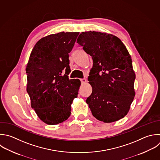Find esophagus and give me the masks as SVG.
Returning <instances> with one entry per match:
<instances>
[{"label":"esophagus","mask_w":160,"mask_h":160,"mask_svg":"<svg viewBox=\"0 0 160 160\" xmlns=\"http://www.w3.org/2000/svg\"><path fill=\"white\" fill-rule=\"evenodd\" d=\"M80 81H81V82L82 83H84V82H86V79H81Z\"/></svg>","instance_id":"esophagus-1"}]
</instances>
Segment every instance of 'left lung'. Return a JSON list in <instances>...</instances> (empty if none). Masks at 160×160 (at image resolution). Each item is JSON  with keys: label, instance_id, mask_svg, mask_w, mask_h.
<instances>
[{"label": "left lung", "instance_id": "1", "mask_svg": "<svg viewBox=\"0 0 160 160\" xmlns=\"http://www.w3.org/2000/svg\"><path fill=\"white\" fill-rule=\"evenodd\" d=\"M77 43L93 61L88 77L92 91L86 99L92 114L104 122L124 118L135 96L136 76L126 48L116 36L95 31L82 32Z\"/></svg>", "mask_w": 160, "mask_h": 160}]
</instances>
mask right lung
Wrapping results in <instances>:
<instances>
[{"label":"right lung","instance_id":"obj_1","mask_svg":"<svg viewBox=\"0 0 160 160\" xmlns=\"http://www.w3.org/2000/svg\"><path fill=\"white\" fill-rule=\"evenodd\" d=\"M79 32H59L40 39L26 67L27 92L31 107L44 122L61 123L71 115V106L81 82L69 79V53Z\"/></svg>","mask_w":160,"mask_h":160}]
</instances>
